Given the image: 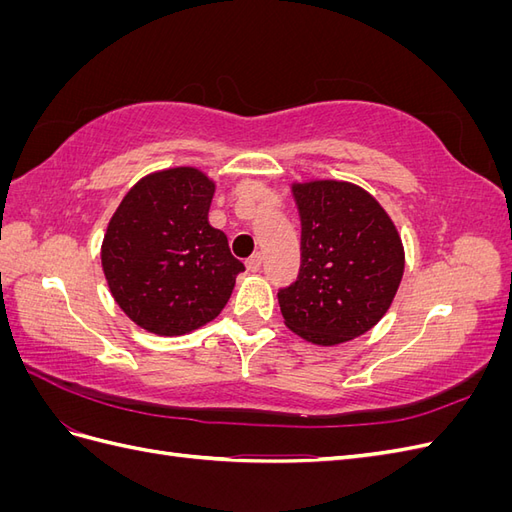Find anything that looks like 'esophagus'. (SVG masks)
Instances as JSON below:
<instances>
[{
  "label": "esophagus",
  "instance_id": "obj_1",
  "mask_svg": "<svg viewBox=\"0 0 512 512\" xmlns=\"http://www.w3.org/2000/svg\"><path fill=\"white\" fill-rule=\"evenodd\" d=\"M245 267H247V271H250V273H258L262 269V256L254 254L250 260L245 262Z\"/></svg>",
  "mask_w": 512,
  "mask_h": 512
}]
</instances>
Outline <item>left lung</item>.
I'll return each mask as SVG.
<instances>
[{
    "mask_svg": "<svg viewBox=\"0 0 512 512\" xmlns=\"http://www.w3.org/2000/svg\"><path fill=\"white\" fill-rule=\"evenodd\" d=\"M290 190L301 215V271L277 292L284 324L316 346L350 342L389 312L404 277V243L361 185L309 179Z\"/></svg>",
    "mask_w": 512,
    "mask_h": 512,
    "instance_id": "1",
    "label": "left lung"
}]
</instances>
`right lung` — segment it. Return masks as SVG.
Listing matches in <instances>:
<instances>
[{
	"mask_svg": "<svg viewBox=\"0 0 512 512\" xmlns=\"http://www.w3.org/2000/svg\"><path fill=\"white\" fill-rule=\"evenodd\" d=\"M215 181L196 166L138 179L102 239V271L115 303L138 327L179 337L218 318L243 262L207 220Z\"/></svg>",
	"mask_w": 512,
	"mask_h": 512,
	"instance_id": "add662e5",
	"label": "right lung"
}]
</instances>
